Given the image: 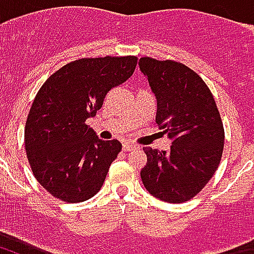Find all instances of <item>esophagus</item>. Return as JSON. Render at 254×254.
<instances>
[{
  "label": "esophagus",
  "instance_id": "obj_1",
  "mask_svg": "<svg viewBox=\"0 0 254 254\" xmlns=\"http://www.w3.org/2000/svg\"><path fill=\"white\" fill-rule=\"evenodd\" d=\"M137 147L134 145V144H130V143H124V145H122V149L124 151H133V149H136Z\"/></svg>",
  "mask_w": 254,
  "mask_h": 254
}]
</instances>
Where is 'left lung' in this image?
Wrapping results in <instances>:
<instances>
[{
	"instance_id": "8db88e82",
	"label": "left lung",
	"mask_w": 254,
	"mask_h": 254,
	"mask_svg": "<svg viewBox=\"0 0 254 254\" xmlns=\"http://www.w3.org/2000/svg\"><path fill=\"white\" fill-rule=\"evenodd\" d=\"M138 66L156 98L155 121L173 140L167 152L143 148L141 181L162 201L185 202L201 191L220 163L222 118L207 84L187 65L143 57Z\"/></svg>"
}]
</instances>
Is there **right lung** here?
Returning <instances> with one entry per match:
<instances>
[{
    "instance_id": "add662e5",
    "label": "right lung",
    "mask_w": 254,
    "mask_h": 254,
    "mask_svg": "<svg viewBox=\"0 0 254 254\" xmlns=\"http://www.w3.org/2000/svg\"><path fill=\"white\" fill-rule=\"evenodd\" d=\"M136 65L134 56L81 58L38 91L25 122V152L36 181L58 200L81 202L100 190L122 144L100 140L85 121Z\"/></svg>"
}]
</instances>
